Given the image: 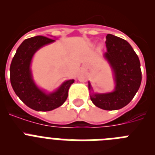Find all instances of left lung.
Masks as SVG:
<instances>
[{
    "instance_id": "left-lung-1",
    "label": "left lung",
    "mask_w": 155,
    "mask_h": 155,
    "mask_svg": "<svg viewBox=\"0 0 155 155\" xmlns=\"http://www.w3.org/2000/svg\"><path fill=\"white\" fill-rule=\"evenodd\" d=\"M104 57L109 63L115 87L113 91L95 93L90 81V98L97 107L104 110H117L130 102L141 83L140 63L137 53L127 41L111 34L106 35Z\"/></svg>"
}]
</instances>
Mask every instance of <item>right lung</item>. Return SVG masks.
<instances>
[{"label": "right lung", "instance_id": "obj_1", "mask_svg": "<svg viewBox=\"0 0 155 155\" xmlns=\"http://www.w3.org/2000/svg\"><path fill=\"white\" fill-rule=\"evenodd\" d=\"M55 42V39L41 35L27 39L18 48L10 67V80L17 96L28 107L35 111H51L62 105L68 98V91L74 82L65 81L52 92L38 87L32 78L31 60L40 48Z\"/></svg>", "mask_w": 155, "mask_h": 155}]
</instances>
